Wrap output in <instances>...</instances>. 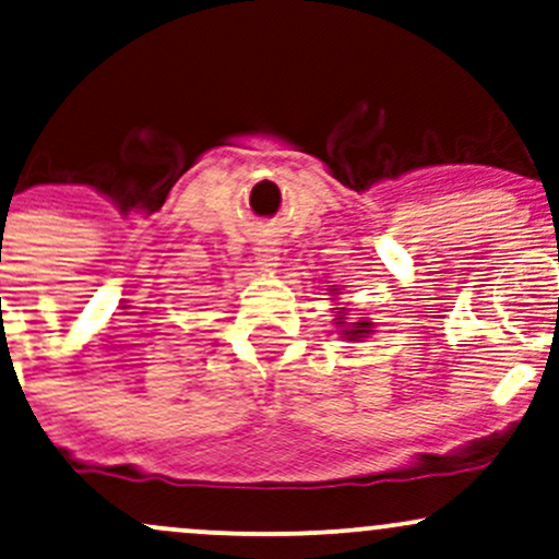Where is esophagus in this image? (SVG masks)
<instances>
[{
  "instance_id": "34e87169",
  "label": "esophagus",
  "mask_w": 559,
  "mask_h": 559,
  "mask_svg": "<svg viewBox=\"0 0 559 559\" xmlns=\"http://www.w3.org/2000/svg\"><path fill=\"white\" fill-rule=\"evenodd\" d=\"M254 254H258L260 265H275V260H278V249L271 247V243H260V247H254Z\"/></svg>"
}]
</instances>
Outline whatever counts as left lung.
<instances>
[{
    "label": "left lung",
    "instance_id": "left-lung-1",
    "mask_svg": "<svg viewBox=\"0 0 559 559\" xmlns=\"http://www.w3.org/2000/svg\"><path fill=\"white\" fill-rule=\"evenodd\" d=\"M368 329H370V323H365V320H362V323H357L355 329L346 331V333H349V336H362V333H368Z\"/></svg>",
    "mask_w": 559,
    "mask_h": 559
}]
</instances>
